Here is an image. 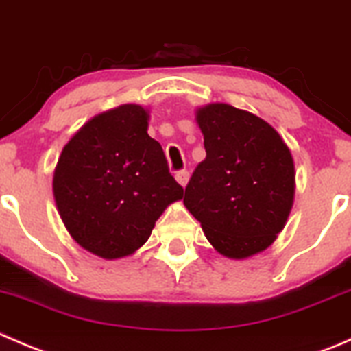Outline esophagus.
<instances>
[{
	"mask_svg": "<svg viewBox=\"0 0 351 351\" xmlns=\"http://www.w3.org/2000/svg\"><path fill=\"white\" fill-rule=\"evenodd\" d=\"M175 178H176V182L180 183V185H182V186H186V183H189L190 175H189V171H186V169H182V171L176 173Z\"/></svg>",
	"mask_w": 351,
	"mask_h": 351,
	"instance_id": "esophagus-1",
	"label": "esophagus"
}]
</instances>
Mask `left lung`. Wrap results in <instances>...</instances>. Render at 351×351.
<instances>
[{
  "label": "left lung",
  "mask_w": 351,
  "mask_h": 351,
  "mask_svg": "<svg viewBox=\"0 0 351 351\" xmlns=\"http://www.w3.org/2000/svg\"><path fill=\"white\" fill-rule=\"evenodd\" d=\"M205 156L183 204L222 256L244 260L274 244L295 195V166L280 134L228 104L195 110Z\"/></svg>",
  "instance_id": "obj_1"
}]
</instances>
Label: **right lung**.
Returning <instances> with one entry per match:
<instances>
[{"label":"right lung","instance_id":"obj_1","mask_svg":"<svg viewBox=\"0 0 351 351\" xmlns=\"http://www.w3.org/2000/svg\"><path fill=\"white\" fill-rule=\"evenodd\" d=\"M147 127L143 105L98 113L71 137L56 165L52 192L66 231L104 260L136 253L166 207L183 198Z\"/></svg>","mask_w":351,"mask_h":351}]
</instances>
